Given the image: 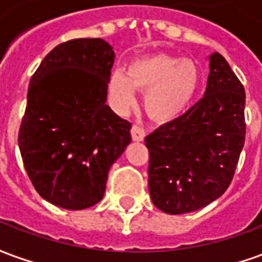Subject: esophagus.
Wrapping results in <instances>:
<instances>
[{"instance_id": "esophagus-1", "label": "esophagus", "mask_w": 262, "mask_h": 262, "mask_svg": "<svg viewBox=\"0 0 262 262\" xmlns=\"http://www.w3.org/2000/svg\"><path fill=\"white\" fill-rule=\"evenodd\" d=\"M130 133H132V139H133V140H136V142H142L143 139H144V136H146L144 130H143L140 126H137V125L132 126Z\"/></svg>"}]
</instances>
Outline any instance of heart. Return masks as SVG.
<instances>
[{"mask_svg":"<svg viewBox=\"0 0 262 262\" xmlns=\"http://www.w3.org/2000/svg\"><path fill=\"white\" fill-rule=\"evenodd\" d=\"M199 85V71L191 60L148 56L132 61L126 74L115 70L108 81L111 101L126 112L136 101V90L146 91L144 103L154 119L171 120L185 112Z\"/></svg>","mask_w":262,"mask_h":262,"instance_id":"heart-1","label":"heart"}]
</instances>
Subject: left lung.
Instances as JSON below:
<instances>
[{"instance_id": "8db88e82", "label": "left lung", "mask_w": 262, "mask_h": 262, "mask_svg": "<svg viewBox=\"0 0 262 262\" xmlns=\"http://www.w3.org/2000/svg\"><path fill=\"white\" fill-rule=\"evenodd\" d=\"M209 67L203 98L144 139L150 196L165 213L193 212L223 195L244 146V86L217 52Z\"/></svg>"}]
</instances>
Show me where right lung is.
I'll return each mask as SVG.
<instances>
[{
	"label": "right lung",
	"instance_id": "right-lung-1",
	"mask_svg": "<svg viewBox=\"0 0 262 262\" xmlns=\"http://www.w3.org/2000/svg\"><path fill=\"white\" fill-rule=\"evenodd\" d=\"M114 50L99 39L60 43L32 75L18 143L37 193L81 210L103 196L108 171L130 143V123L106 105Z\"/></svg>",
	"mask_w": 262,
	"mask_h": 262
}]
</instances>
